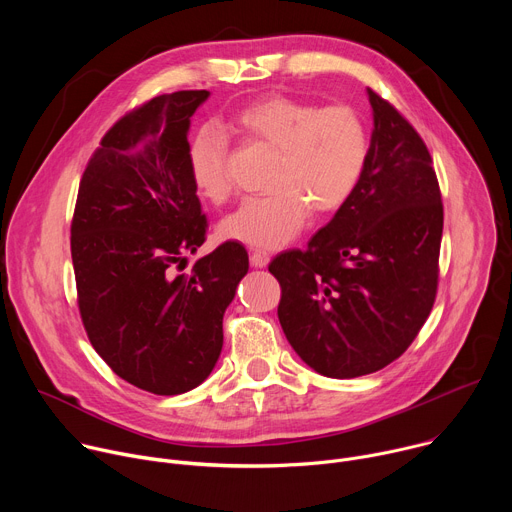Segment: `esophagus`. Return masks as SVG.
<instances>
[{"label": "esophagus", "instance_id": "esophagus-1", "mask_svg": "<svg viewBox=\"0 0 512 512\" xmlns=\"http://www.w3.org/2000/svg\"><path fill=\"white\" fill-rule=\"evenodd\" d=\"M269 263V253L267 251H261V249H255L251 253V265L255 267H265Z\"/></svg>", "mask_w": 512, "mask_h": 512}]
</instances>
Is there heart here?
I'll return each instance as SVG.
<instances>
[{"label":"heart","mask_w":512,"mask_h":512,"mask_svg":"<svg viewBox=\"0 0 512 512\" xmlns=\"http://www.w3.org/2000/svg\"><path fill=\"white\" fill-rule=\"evenodd\" d=\"M225 133L275 152L267 180L271 192L247 198L221 225L223 237L263 249L289 243L310 212L326 216L340 210L369 160V129L354 107L271 95L239 109L223 129L202 127L190 141L192 184L214 204L233 192Z\"/></svg>","instance_id":"1"}]
</instances>
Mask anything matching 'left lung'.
<instances>
[{
	"instance_id": "1",
	"label": "left lung",
	"mask_w": 512,
	"mask_h": 512,
	"mask_svg": "<svg viewBox=\"0 0 512 512\" xmlns=\"http://www.w3.org/2000/svg\"><path fill=\"white\" fill-rule=\"evenodd\" d=\"M375 129L350 200L304 251L279 253V324L310 367L354 379L397 360L423 328L440 281L444 204L415 127L369 89Z\"/></svg>"
}]
</instances>
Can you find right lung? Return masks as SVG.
<instances>
[{"mask_svg": "<svg viewBox=\"0 0 512 512\" xmlns=\"http://www.w3.org/2000/svg\"><path fill=\"white\" fill-rule=\"evenodd\" d=\"M208 91L145 101L101 137L70 223L77 304L97 354L154 393L198 387L223 348V314L249 269L237 241L180 273L208 231L188 172V127Z\"/></svg>", "mask_w": 512, "mask_h": 512, "instance_id": "add662e5", "label": "right lung"}]
</instances>
